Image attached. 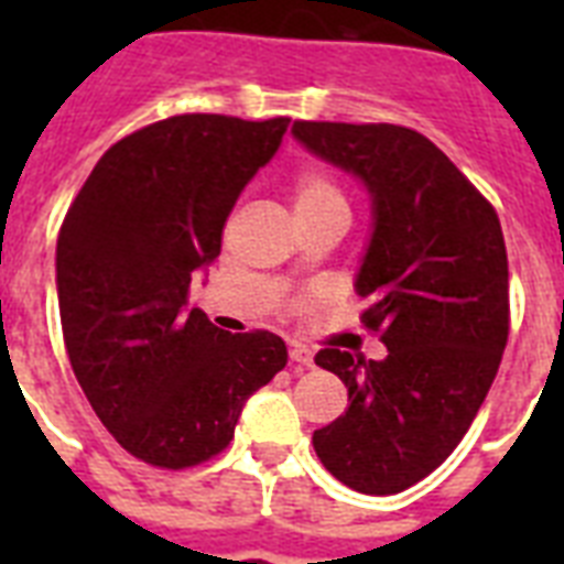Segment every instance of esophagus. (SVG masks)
<instances>
[{"instance_id": "1", "label": "esophagus", "mask_w": 564, "mask_h": 564, "mask_svg": "<svg viewBox=\"0 0 564 564\" xmlns=\"http://www.w3.org/2000/svg\"><path fill=\"white\" fill-rule=\"evenodd\" d=\"M290 360L295 362V366H301V369H310V366H313V351H310L307 345L292 343L290 345Z\"/></svg>"}]
</instances>
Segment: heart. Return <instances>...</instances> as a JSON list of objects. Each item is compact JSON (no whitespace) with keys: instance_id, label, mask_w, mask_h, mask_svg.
<instances>
[{"instance_id":"1","label":"heart","mask_w":564,"mask_h":564,"mask_svg":"<svg viewBox=\"0 0 564 564\" xmlns=\"http://www.w3.org/2000/svg\"><path fill=\"white\" fill-rule=\"evenodd\" d=\"M295 210L299 207H322V204H345L343 193L334 184V178H327L325 172H304L295 181Z\"/></svg>"}]
</instances>
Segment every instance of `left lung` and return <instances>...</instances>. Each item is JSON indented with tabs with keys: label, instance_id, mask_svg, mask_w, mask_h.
I'll use <instances>...</instances> for the list:
<instances>
[{
	"label": "left lung",
	"instance_id": "left-lung-1",
	"mask_svg": "<svg viewBox=\"0 0 564 564\" xmlns=\"http://www.w3.org/2000/svg\"><path fill=\"white\" fill-rule=\"evenodd\" d=\"M292 137L369 193L354 290L389 351L383 360L316 354V366L348 386V410L313 433V447L348 489L398 495L445 463L498 375L509 336L503 230L495 207L419 131L295 122Z\"/></svg>",
	"mask_w": 564,
	"mask_h": 564
}]
</instances>
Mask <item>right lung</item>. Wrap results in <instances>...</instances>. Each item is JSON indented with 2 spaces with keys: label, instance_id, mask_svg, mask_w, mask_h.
Instances as JSON below:
<instances>
[{
  "label": "right lung",
  "instance_id": "1",
  "mask_svg": "<svg viewBox=\"0 0 564 564\" xmlns=\"http://www.w3.org/2000/svg\"><path fill=\"white\" fill-rule=\"evenodd\" d=\"M286 126L216 113L154 122L101 154L61 225L66 354L93 412L143 463L187 468L219 454L248 398L286 366L281 336L225 334L184 310Z\"/></svg>",
  "mask_w": 564,
  "mask_h": 564
}]
</instances>
